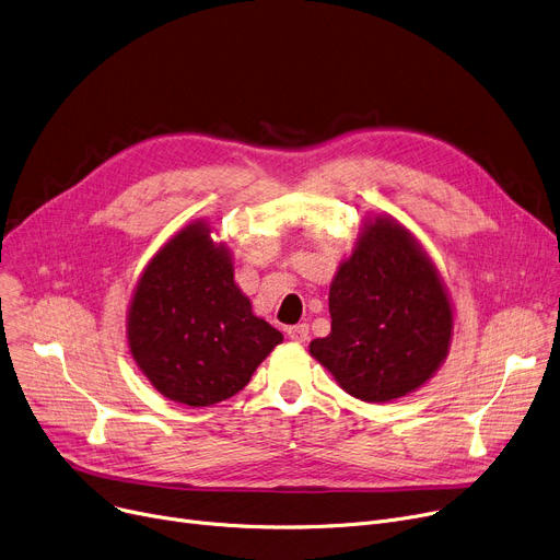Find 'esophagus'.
<instances>
[{
	"mask_svg": "<svg viewBox=\"0 0 560 560\" xmlns=\"http://www.w3.org/2000/svg\"><path fill=\"white\" fill-rule=\"evenodd\" d=\"M288 338L295 340V342H306L308 340V325H295V327H288Z\"/></svg>",
	"mask_w": 560,
	"mask_h": 560,
	"instance_id": "34e87169",
	"label": "esophagus"
}]
</instances>
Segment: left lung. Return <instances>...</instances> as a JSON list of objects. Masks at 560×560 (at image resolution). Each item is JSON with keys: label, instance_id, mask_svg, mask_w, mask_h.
I'll use <instances>...</instances> for the list:
<instances>
[{"label": "left lung", "instance_id": "obj_1", "mask_svg": "<svg viewBox=\"0 0 560 560\" xmlns=\"http://www.w3.org/2000/svg\"><path fill=\"white\" fill-rule=\"evenodd\" d=\"M331 334L311 354L361 401L418 390L445 361L452 306L435 265L393 218L365 224L329 288Z\"/></svg>", "mask_w": 560, "mask_h": 560}]
</instances>
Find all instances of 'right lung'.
Here are the masks:
<instances>
[{
  "instance_id": "right-lung-1",
  "label": "right lung",
  "mask_w": 560,
  "mask_h": 560,
  "mask_svg": "<svg viewBox=\"0 0 560 560\" xmlns=\"http://www.w3.org/2000/svg\"><path fill=\"white\" fill-rule=\"evenodd\" d=\"M131 354L172 401L211 406L241 393L283 340L252 313L233 262L203 222L188 224L147 265L127 317Z\"/></svg>"
}]
</instances>
